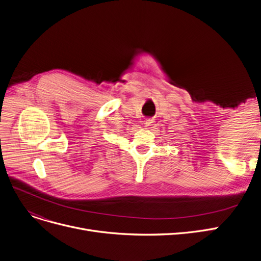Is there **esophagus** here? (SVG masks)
Returning a JSON list of instances; mask_svg holds the SVG:
<instances>
[{
    "label": "esophagus",
    "mask_w": 261,
    "mask_h": 261,
    "mask_svg": "<svg viewBox=\"0 0 261 261\" xmlns=\"http://www.w3.org/2000/svg\"><path fill=\"white\" fill-rule=\"evenodd\" d=\"M145 127L147 128H152V126L154 125V120L153 119H148L147 121H145Z\"/></svg>",
    "instance_id": "obj_1"
}]
</instances>
